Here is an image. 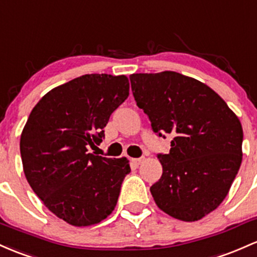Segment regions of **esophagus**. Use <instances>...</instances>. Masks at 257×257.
<instances>
[{"label": "esophagus", "instance_id": "34e87169", "mask_svg": "<svg viewBox=\"0 0 257 257\" xmlns=\"http://www.w3.org/2000/svg\"><path fill=\"white\" fill-rule=\"evenodd\" d=\"M144 160H145V159H144V157H139V159H133L132 161H133V163H135V165L139 166L140 163L144 162Z\"/></svg>", "mask_w": 257, "mask_h": 257}]
</instances>
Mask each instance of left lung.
<instances>
[{"label": "left lung", "mask_w": 257, "mask_h": 257, "mask_svg": "<svg viewBox=\"0 0 257 257\" xmlns=\"http://www.w3.org/2000/svg\"><path fill=\"white\" fill-rule=\"evenodd\" d=\"M137 105L171 150L159 154L162 176L150 188L161 210L185 222L201 219L227 196L241 163L243 128L211 87L177 72L132 74Z\"/></svg>", "instance_id": "left-lung-1"}]
</instances>
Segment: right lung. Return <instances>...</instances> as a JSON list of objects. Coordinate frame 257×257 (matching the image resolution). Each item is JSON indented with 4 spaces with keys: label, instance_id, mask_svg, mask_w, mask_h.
Returning a JSON list of instances; mask_svg holds the SVG:
<instances>
[{
    "label": "right lung",
    "instance_id": "add662e5",
    "mask_svg": "<svg viewBox=\"0 0 257 257\" xmlns=\"http://www.w3.org/2000/svg\"><path fill=\"white\" fill-rule=\"evenodd\" d=\"M129 96L125 75L85 74L47 92L36 103L21 137L28 183L52 213L75 227L111 215L128 160L89 154L103 128Z\"/></svg>",
    "mask_w": 257,
    "mask_h": 257
}]
</instances>
